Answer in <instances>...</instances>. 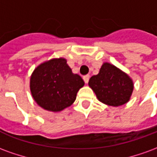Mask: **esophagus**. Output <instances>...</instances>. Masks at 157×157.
Segmentation results:
<instances>
[{"label":"esophagus","instance_id":"1","mask_svg":"<svg viewBox=\"0 0 157 157\" xmlns=\"http://www.w3.org/2000/svg\"><path fill=\"white\" fill-rule=\"evenodd\" d=\"M89 78H90V75H85V76H83V80H84V82H85L86 84H87L88 83Z\"/></svg>","mask_w":157,"mask_h":157}]
</instances>
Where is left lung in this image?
<instances>
[{
    "mask_svg": "<svg viewBox=\"0 0 157 157\" xmlns=\"http://www.w3.org/2000/svg\"><path fill=\"white\" fill-rule=\"evenodd\" d=\"M88 85L100 102L113 107L127 103L134 91L130 76L109 62L102 64L98 74L90 78Z\"/></svg>",
    "mask_w": 157,
    "mask_h": 157,
    "instance_id": "left-lung-1",
    "label": "left lung"
}]
</instances>
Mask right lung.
Instances as JSON below:
<instances>
[{"label": "right lung", "mask_w": 157, "mask_h": 157, "mask_svg": "<svg viewBox=\"0 0 157 157\" xmlns=\"http://www.w3.org/2000/svg\"><path fill=\"white\" fill-rule=\"evenodd\" d=\"M84 85L82 77L72 72L67 60L62 57L41 63L30 76L33 98L49 112H60L71 106Z\"/></svg>", "instance_id": "add662e5"}]
</instances>
